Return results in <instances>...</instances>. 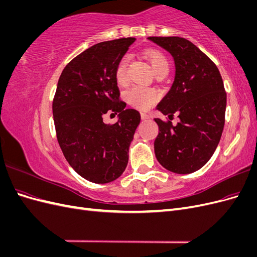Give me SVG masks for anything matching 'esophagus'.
<instances>
[{
  "instance_id": "esophagus-1",
  "label": "esophagus",
  "mask_w": 257,
  "mask_h": 257,
  "mask_svg": "<svg viewBox=\"0 0 257 257\" xmlns=\"http://www.w3.org/2000/svg\"><path fill=\"white\" fill-rule=\"evenodd\" d=\"M142 119L144 120V121H146V120H149L150 119V116L149 115H148L146 112H142Z\"/></svg>"
}]
</instances>
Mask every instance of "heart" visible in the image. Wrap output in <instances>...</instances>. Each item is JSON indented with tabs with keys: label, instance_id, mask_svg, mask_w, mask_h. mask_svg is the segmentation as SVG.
Returning <instances> with one entry per match:
<instances>
[{
	"label": "heart",
	"instance_id": "obj_1",
	"mask_svg": "<svg viewBox=\"0 0 257 257\" xmlns=\"http://www.w3.org/2000/svg\"><path fill=\"white\" fill-rule=\"evenodd\" d=\"M145 57L150 62L155 74L161 72H168V61L164 54L160 51L147 50L145 51ZM130 63V57L123 56L114 69L115 80L119 84H125L127 81V67ZM158 92L152 89H147L144 87H134L126 93L127 102L138 109L146 110L150 108L158 100Z\"/></svg>",
	"mask_w": 257,
	"mask_h": 257
}]
</instances>
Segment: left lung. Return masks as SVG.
<instances>
[{
	"label": "left lung",
	"mask_w": 257,
	"mask_h": 257,
	"mask_svg": "<svg viewBox=\"0 0 257 257\" xmlns=\"http://www.w3.org/2000/svg\"><path fill=\"white\" fill-rule=\"evenodd\" d=\"M168 51L175 61L172 88L157 109L177 125L155 118L159 135L154 153L160 164L175 174H191L211 159L225 123L226 93L216 65L195 45L182 37H148Z\"/></svg>",
	"instance_id": "1"
}]
</instances>
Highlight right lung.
Wrapping results in <instances>:
<instances>
[{
  "label": "right lung",
  "mask_w": 257,
  "mask_h": 257,
  "mask_svg": "<svg viewBox=\"0 0 257 257\" xmlns=\"http://www.w3.org/2000/svg\"><path fill=\"white\" fill-rule=\"evenodd\" d=\"M136 38L98 43L73 59L62 72L52 113L58 143L75 172L93 183H109L126 168L128 148L141 113L125 109L114 69ZM107 112L119 113L109 126ZM112 114V113H111Z\"/></svg>",
  "instance_id": "add662e5"
}]
</instances>
